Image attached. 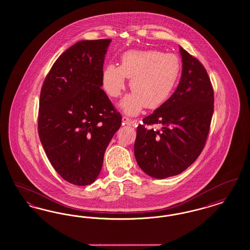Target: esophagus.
<instances>
[{"instance_id": "obj_1", "label": "esophagus", "mask_w": 250, "mask_h": 250, "mask_svg": "<svg viewBox=\"0 0 250 250\" xmlns=\"http://www.w3.org/2000/svg\"><path fill=\"white\" fill-rule=\"evenodd\" d=\"M123 123L124 124H125V125H132L135 121H133V120H131L130 118H128V117H126V116H123Z\"/></svg>"}]
</instances>
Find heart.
<instances>
[{
    "instance_id": "obj_1",
    "label": "heart",
    "mask_w": 250,
    "mask_h": 250,
    "mask_svg": "<svg viewBox=\"0 0 250 250\" xmlns=\"http://www.w3.org/2000/svg\"><path fill=\"white\" fill-rule=\"evenodd\" d=\"M180 73V61L172 53L158 50H129L121 57L120 66L110 63L102 72V84L107 95L118 97L130 79L132 92L120 102L131 115L143 107L156 108L170 95Z\"/></svg>"
}]
</instances>
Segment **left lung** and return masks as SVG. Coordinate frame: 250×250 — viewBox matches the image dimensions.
Segmentation results:
<instances>
[{"instance_id":"obj_1","label":"left lung","mask_w":250,"mask_h":250,"mask_svg":"<svg viewBox=\"0 0 250 250\" xmlns=\"http://www.w3.org/2000/svg\"><path fill=\"white\" fill-rule=\"evenodd\" d=\"M183 68L172 95L137 127L134 154L149 176L165 179L183 172L201 155L214 112V90L202 63L182 47ZM161 124L160 131L149 127Z\"/></svg>"}]
</instances>
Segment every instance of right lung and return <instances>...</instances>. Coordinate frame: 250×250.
<instances>
[{
  "mask_svg": "<svg viewBox=\"0 0 250 250\" xmlns=\"http://www.w3.org/2000/svg\"><path fill=\"white\" fill-rule=\"evenodd\" d=\"M110 42L82 40L66 49L40 93V142L60 176L76 186L91 185L98 177L107 145L122 123L100 88Z\"/></svg>",
  "mask_w": 250,
  "mask_h": 250,
  "instance_id": "add662e5",
  "label": "right lung"
}]
</instances>
